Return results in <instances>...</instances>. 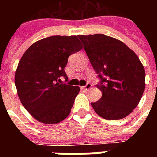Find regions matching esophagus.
<instances>
[{
	"label": "esophagus",
	"instance_id": "esophagus-1",
	"mask_svg": "<svg viewBox=\"0 0 157 157\" xmlns=\"http://www.w3.org/2000/svg\"><path fill=\"white\" fill-rule=\"evenodd\" d=\"M91 86H91L90 83H87L85 86H82V87H81V89H83V90H89V89L91 88Z\"/></svg>",
	"mask_w": 157,
	"mask_h": 157
}]
</instances>
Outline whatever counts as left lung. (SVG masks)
Listing matches in <instances>:
<instances>
[{
	"label": "left lung",
	"instance_id": "8db88e82",
	"mask_svg": "<svg viewBox=\"0 0 157 157\" xmlns=\"http://www.w3.org/2000/svg\"><path fill=\"white\" fill-rule=\"evenodd\" d=\"M100 82L102 98L91 103L98 116L120 120L138 106L145 89V71L137 54L121 40L103 34L78 36Z\"/></svg>",
	"mask_w": 157,
	"mask_h": 157
}]
</instances>
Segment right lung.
<instances>
[{"label": "right lung", "instance_id": "obj_1", "mask_svg": "<svg viewBox=\"0 0 157 157\" xmlns=\"http://www.w3.org/2000/svg\"><path fill=\"white\" fill-rule=\"evenodd\" d=\"M82 49L76 36H53L33 43L21 58L14 82L25 109L36 121L57 124L70 114L78 86L63 84L68 57Z\"/></svg>", "mask_w": 157, "mask_h": 157}]
</instances>
